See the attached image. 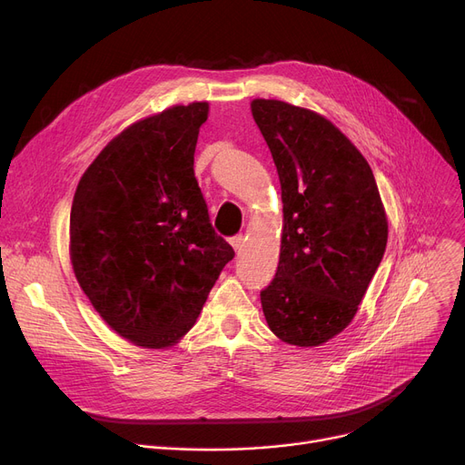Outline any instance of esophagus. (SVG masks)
<instances>
[{"label":"esophagus","instance_id":"esophagus-1","mask_svg":"<svg viewBox=\"0 0 465 465\" xmlns=\"http://www.w3.org/2000/svg\"><path fill=\"white\" fill-rule=\"evenodd\" d=\"M231 246L234 248V252H240L242 246H244V236H242V234L232 236V238H231Z\"/></svg>","mask_w":465,"mask_h":465}]
</instances>
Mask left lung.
<instances>
[{
  "mask_svg": "<svg viewBox=\"0 0 465 465\" xmlns=\"http://www.w3.org/2000/svg\"><path fill=\"white\" fill-rule=\"evenodd\" d=\"M278 170L283 231L274 280L261 292L272 333L320 346L358 312L388 242V221L363 154L325 117L280 100L252 102Z\"/></svg>",
  "mask_w": 465,
  "mask_h": 465,
  "instance_id": "8db88e82",
  "label": "left lung"
}]
</instances>
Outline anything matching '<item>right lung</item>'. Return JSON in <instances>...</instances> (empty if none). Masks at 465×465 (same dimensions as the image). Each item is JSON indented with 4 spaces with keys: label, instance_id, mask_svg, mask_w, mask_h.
<instances>
[{
    "label": "right lung",
    "instance_id": "obj_1",
    "mask_svg": "<svg viewBox=\"0 0 465 465\" xmlns=\"http://www.w3.org/2000/svg\"><path fill=\"white\" fill-rule=\"evenodd\" d=\"M208 104L173 105L109 142L86 168L70 215L81 290L114 331L166 348L194 325L234 250L194 178Z\"/></svg>",
    "mask_w": 465,
    "mask_h": 465
}]
</instances>
